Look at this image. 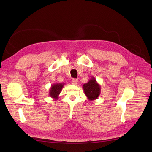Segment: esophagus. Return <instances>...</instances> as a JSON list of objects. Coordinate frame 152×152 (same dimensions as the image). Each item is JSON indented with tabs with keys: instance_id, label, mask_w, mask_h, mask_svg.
<instances>
[{
	"instance_id": "34e87169",
	"label": "esophagus",
	"mask_w": 152,
	"mask_h": 152,
	"mask_svg": "<svg viewBox=\"0 0 152 152\" xmlns=\"http://www.w3.org/2000/svg\"><path fill=\"white\" fill-rule=\"evenodd\" d=\"M78 83V80L77 79H73L72 80V84L73 85H77Z\"/></svg>"
}]
</instances>
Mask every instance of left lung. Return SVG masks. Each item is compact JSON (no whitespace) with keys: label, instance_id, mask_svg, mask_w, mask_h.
Segmentation results:
<instances>
[{"label":"left lung","instance_id":"left-lung-1","mask_svg":"<svg viewBox=\"0 0 152 152\" xmlns=\"http://www.w3.org/2000/svg\"><path fill=\"white\" fill-rule=\"evenodd\" d=\"M82 87L89 101L98 99L101 93V86L93 77L87 83L84 84Z\"/></svg>","mask_w":152,"mask_h":152}]
</instances>
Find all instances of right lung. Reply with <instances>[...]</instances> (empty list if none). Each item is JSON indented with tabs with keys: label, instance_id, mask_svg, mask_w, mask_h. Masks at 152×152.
Here are the masks:
<instances>
[{
	"label": "right lung",
	"instance_id": "add662e5",
	"mask_svg": "<svg viewBox=\"0 0 152 152\" xmlns=\"http://www.w3.org/2000/svg\"><path fill=\"white\" fill-rule=\"evenodd\" d=\"M64 85H65L64 83H56L53 84L49 89V94L50 97L55 100L58 99L59 94L62 91Z\"/></svg>",
	"mask_w": 152,
	"mask_h": 152
}]
</instances>
